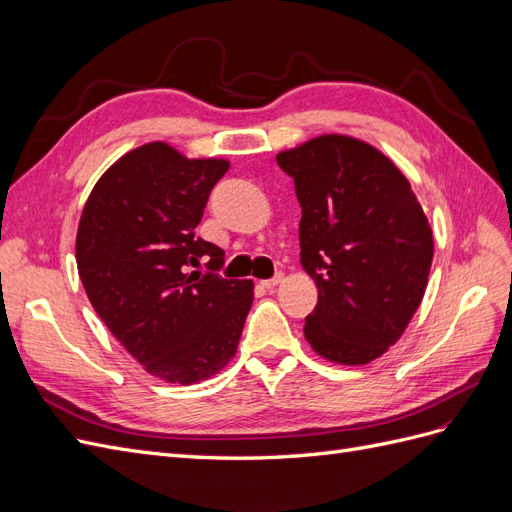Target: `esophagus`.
<instances>
[{"label": "esophagus", "instance_id": "obj_1", "mask_svg": "<svg viewBox=\"0 0 512 512\" xmlns=\"http://www.w3.org/2000/svg\"><path fill=\"white\" fill-rule=\"evenodd\" d=\"M282 280H284V275H282V273H275V275L271 277V280H265V282H260V284H262V286H265V288H269V290H271V288H275L277 284H280Z\"/></svg>", "mask_w": 512, "mask_h": 512}]
</instances>
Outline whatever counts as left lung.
Segmentation results:
<instances>
[{"label":"left lung","mask_w":512,"mask_h":512,"mask_svg":"<svg viewBox=\"0 0 512 512\" xmlns=\"http://www.w3.org/2000/svg\"><path fill=\"white\" fill-rule=\"evenodd\" d=\"M301 205V265L318 288L305 339L322 359L367 365L423 301L433 235L406 175L376 147L322 134L280 151Z\"/></svg>","instance_id":"obj_1"}]
</instances>
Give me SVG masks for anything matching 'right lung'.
Instances as JSON below:
<instances>
[{
	"label": "right lung",
	"instance_id": "right-lung-1",
	"mask_svg": "<svg viewBox=\"0 0 512 512\" xmlns=\"http://www.w3.org/2000/svg\"><path fill=\"white\" fill-rule=\"evenodd\" d=\"M228 166L162 141L136 147L98 179L76 232V267L98 316L147 374L173 384L220 374L254 301L252 280L192 271L224 262L194 228Z\"/></svg>",
	"mask_w": 512,
	"mask_h": 512
}]
</instances>
